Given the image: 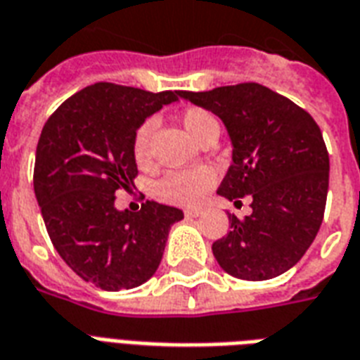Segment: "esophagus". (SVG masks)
I'll list each match as a JSON object with an SVG mask.
<instances>
[{"label":"esophagus","instance_id":"34e87169","mask_svg":"<svg viewBox=\"0 0 360 360\" xmlns=\"http://www.w3.org/2000/svg\"><path fill=\"white\" fill-rule=\"evenodd\" d=\"M200 214H202L200 208H188V210H184V216H186V218H199Z\"/></svg>","mask_w":360,"mask_h":360}]
</instances>
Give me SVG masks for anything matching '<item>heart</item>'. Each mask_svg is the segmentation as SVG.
Listing matches in <instances>:
<instances>
[{
  "label": "heart",
  "instance_id": "b5f03b06",
  "mask_svg": "<svg viewBox=\"0 0 360 360\" xmlns=\"http://www.w3.org/2000/svg\"><path fill=\"white\" fill-rule=\"evenodd\" d=\"M184 129L193 136L195 141L205 142L208 136L218 135V118L200 107L184 108L180 114ZM155 131V120H144L133 136V158L141 169H146L152 163V136ZM218 174L208 165H199L184 171H172L158 180L154 186V195L163 202L178 206H195L205 200L210 189L216 186Z\"/></svg>",
  "mask_w": 360,
  "mask_h": 360
}]
</instances>
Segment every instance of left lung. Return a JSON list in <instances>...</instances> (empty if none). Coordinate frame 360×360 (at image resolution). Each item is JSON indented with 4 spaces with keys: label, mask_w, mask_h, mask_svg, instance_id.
I'll return each instance as SVG.
<instances>
[{
    "label": "left lung",
    "mask_w": 360,
    "mask_h": 360,
    "mask_svg": "<svg viewBox=\"0 0 360 360\" xmlns=\"http://www.w3.org/2000/svg\"><path fill=\"white\" fill-rule=\"evenodd\" d=\"M180 97L221 118L233 165L218 193L252 214H229V233L212 244L227 274L248 281L270 280L300 261L321 227L328 191V152L321 129L304 108L257 82Z\"/></svg>",
    "instance_id": "obj_1"
}]
</instances>
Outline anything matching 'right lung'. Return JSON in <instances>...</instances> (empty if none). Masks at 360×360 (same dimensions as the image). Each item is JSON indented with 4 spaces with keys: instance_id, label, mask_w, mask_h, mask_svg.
<instances>
[{
    "instance_id": "1",
    "label": "right lung",
    "mask_w": 360,
    "mask_h": 360,
    "mask_svg": "<svg viewBox=\"0 0 360 360\" xmlns=\"http://www.w3.org/2000/svg\"><path fill=\"white\" fill-rule=\"evenodd\" d=\"M180 91L97 82L71 96L46 120L37 142L33 189L56 252L75 274L105 291L133 289L160 266L180 208L142 202L116 210L118 191L136 178V127L178 101Z\"/></svg>"
}]
</instances>
